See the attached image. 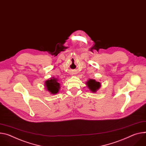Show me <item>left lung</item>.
<instances>
[{
	"label": "left lung",
	"mask_w": 146,
	"mask_h": 146,
	"mask_svg": "<svg viewBox=\"0 0 146 146\" xmlns=\"http://www.w3.org/2000/svg\"><path fill=\"white\" fill-rule=\"evenodd\" d=\"M86 84L88 88L92 92H96L101 87V83L96 81L94 79H89Z\"/></svg>",
	"instance_id": "obj_1"
}]
</instances>
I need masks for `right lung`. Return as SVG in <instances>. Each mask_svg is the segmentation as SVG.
Here are the masks:
<instances>
[{
    "mask_svg": "<svg viewBox=\"0 0 146 146\" xmlns=\"http://www.w3.org/2000/svg\"><path fill=\"white\" fill-rule=\"evenodd\" d=\"M60 84L59 83L58 78L54 77H50L49 80L45 82V86L46 91H49L50 94H56L59 93V91L60 88Z\"/></svg>",
    "mask_w": 146,
    "mask_h": 146,
    "instance_id": "obj_1",
    "label": "right lung"
}]
</instances>
